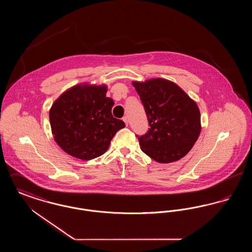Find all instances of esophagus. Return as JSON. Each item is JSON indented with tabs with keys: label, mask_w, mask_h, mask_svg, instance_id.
<instances>
[{
	"label": "esophagus",
	"mask_w": 252,
	"mask_h": 252,
	"mask_svg": "<svg viewBox=\"0 0 252 252\" xmlns=\"http://www.w3.org/2000/svg\"><path fill=\"white\" fill-rule=\"evenodd\" d=\"M123 121H124V122H125V124H126V126H128V118H127V117H126V116H125V117H124V118H123Z\"/></svg>",
	"instance_id": "34e87169"
}]
</instances>
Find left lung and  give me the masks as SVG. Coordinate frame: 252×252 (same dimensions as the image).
Masks as SVG:
<instances>
[{
	"label": "left lung",
	"mask_w": 252,
	"mask_h": 252,
	"mask_svg": "<svg viewBox=\"0 0 252 252\" xmlns=\"http://www.w3.org/2000/svg\"><path fill=\"white\" fill-rule=\"evenodd\" d=\"M144 104L150 128L139 137L142 151L159 163L182 158L201 131L200 111L180 86L164 78L132 81Z\"/></svg>",
	"instance_id": "obj_1"
}]
</instances>
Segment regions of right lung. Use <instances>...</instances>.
<instances>
[{
    "label": "right lung",
    "mask_w": 252,
    "mask_h": 252,
    "mask_svg": "<svg viewBox=\"0 0 252 252\" xmlns=\"http://www.w3.org/2000/svg\"><path fill=\"white\" fill-rule=\"evenodd\" d=\"M108 86L81 83L65 91L49 111L52 134L67 154L90 160L103 155L116 132L126 126L111 114Z\"/></svg>",
    "instance_id": "1"
}]
</instances>
